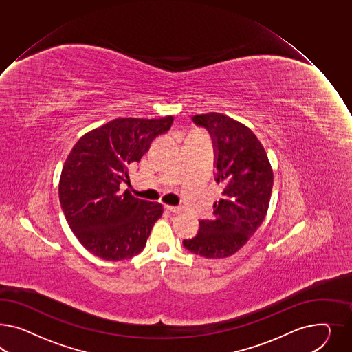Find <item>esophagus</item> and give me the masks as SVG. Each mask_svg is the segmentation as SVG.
Here are the masks:
<instances>
[{"mask_svg": "<svg viewBox=\"0 0 352 352\" xmlns=\"http://www.w3.org/2000/svg\"><path fill=\"white\" fill-rule=\"evenodd\" d=\"M165 209L168 210V211H170V212H174V214H181L182 208L179 206H170V205H165Z\"/></svg>", "mask_w": 352, "mask_h": 352, "instance_id": "1", "label": "esophagus"}]
</instances>
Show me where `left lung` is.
I'll use <instances>...</instances> for the list:
<instances>
[{
	"instance_id": "1",
	"label": "left lung",
	"mask_w": 352,
	"mask_h": 352,
	"mask_svg": "<svg viewBox=\"0 0 352 352\" xmlns=\"http://www.w3.org/2000/svg\"><path fill=\"white\" fill-rule=\"evenodd\" d=\"M217 148V182L221 199L214 202V217L201 220L196 237L184 248L206 258L232 256L246 245L261 226L269 209L273 169L265 150L245 124L219 113L195 115Z\"/></svg>"
}]
</instances>
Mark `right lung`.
I'll use <instances>...</instances> for the list:
<instances>
[{
    "label": "right lung",
    "instance_id": "right-lung-1",
    "mask_svg": "<svg viewBox=\"0 0 352 352\" xmlns=\"http://www.w3.org/2000/svg\"><path fill=\"white\" fill-rule=\"evenodd\" d=\"M174 118H119L82 135L63 166L58 197L67 224L91 254L109 261L135 256L146 246L162 205L141 200L120 183Z\"/></svg>",
    "mask_w": 352,
    "mask_h": 352
}]
</instances>
